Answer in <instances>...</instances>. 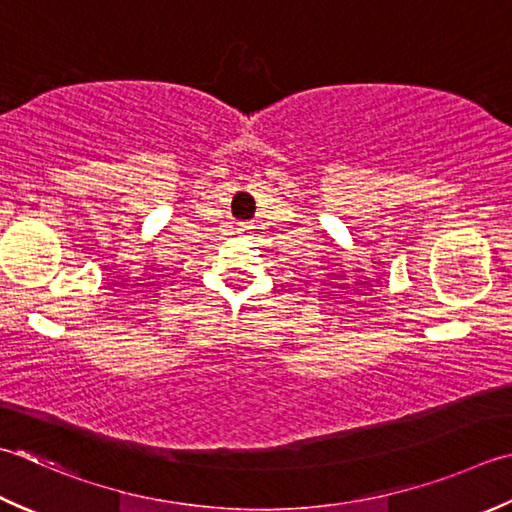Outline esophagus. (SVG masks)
Returning a JSON list of instances; mask_svg holds the SVG:
<instances>
[{
	"mask_svg": "<svg viewBox=\"0 0 512 512\" xmlns=\"http://www.w3.org/2000/svg\"><path fill=\"white\" fill-rule=\"evenodd\" d=\"M253 224H250V222H244V224H239V235H250V233H253Z\"/></svg>",
	"mask_w": 512,
	"mask_h": 512,
	"instance_id": "1",
	"label": "esophagus"
}]
</instances>
